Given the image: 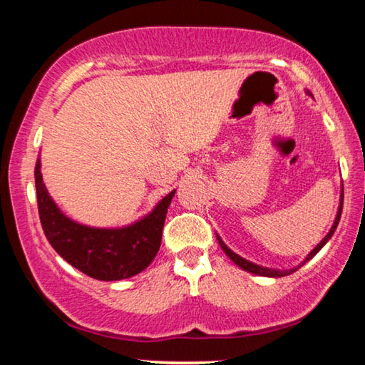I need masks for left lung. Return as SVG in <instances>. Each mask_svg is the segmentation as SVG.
Instances as JSON below:
<instances>
[{
    "label": "left lung",
    "instance_id": "left-lung-1",
    "mask_svg": "<svg viewBox=\"0 0 365 365\" xmlns=\"http://www.w3.org/2000/svg\"><path fill=\"white\" fill-rule=\"evenodd\" d=\"M311 95V93H309ZM341 211H343V193H341V200H339V207H338V212H336V217H335V222H333V225H331V228H330V232L327 233V237L322 240V242H320L316 248H314L311 252H309L307 255V257L304 259V261H302L298 267H294V269H289V270H275V269H269V267H262V265H257V264H252V262H250V261H246V259H243L242 256H238L237 252H233L230 248H228V246L222 242L220 240V237L217 235V242H219V245H220V248L224 250V252L225 255L232 259V261L238 265V267H242L243 270H246V272H251V274H255V275H261V277H285V275H289V274H293V272H296L298 270L301 265H304L309 259H312L314 256L317 255V252L324 248L325 246V243L329 242V240L331 238V235L335 233V230H336V227H338V222H339V217H341Z\"/></svg>",
    "mask_w": 365,
    "mask_h": 365
}]
</instances>
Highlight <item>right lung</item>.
<instances>
[{"label": "right lung", "instance_id": "right-lung-1", "mask_svg": "<svg viewBox=\"0 0 365 365\" xmlns=\"http://www.w3.org/2000/svg\"><path fill=\"white\" fill-rule=\"evenodd\" d=\"M40 168L38 159L35 165V187L40 222L49 245L64 261L91 279L104 282L128 279L151 264L159 251L165 214L175 190L132 225L95 228L73 222L61 212L43 183Z\"/></svg>", "mask_w": 365, "mask_h": 365}]
</instances>
